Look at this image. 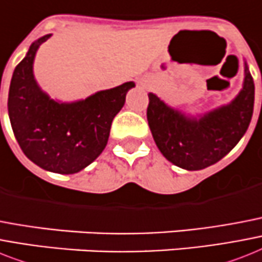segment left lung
<instances>
[{
  "mask_svg": "<svg viewBox=\"0 0 262 262\" xmlns=\"http://www.w3.org/2000/svg\"><path fill=\"white\" fill-rule=\"evenodd\" d=\"M146 118L161 155L172 164L199 171L225 157L248 130L254 106V82L244 59V83L226 105L190 114L149 93Z\"/></svg>",
  "mask_w": 262,
  "mask_h": 262,
  "instance_id": "obj_1",
  "label": "left lung"
}]
</instances>
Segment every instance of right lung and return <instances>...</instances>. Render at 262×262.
Segmentation results:
<instances>
[{
  "label": "right lung",
  "mask_w": 262,
  "mask_h": 262,
  "mask_svg": "<svg viewBox=\"0 0 262 262\" xmlns=\"http://www.w3.org/2000/svg\"><path fill=\"white\" fill-rule=\"evenodd\" d=\"M51 36L32 42L14 69L8 113L14 137L32 163L46 171L71 175L90 165L105 149L113 120L136 84L122 83L72 102L51 98L33 74L37 50Z\"/></svg>",
  "instance_id": "right-lung-1"
}]
</instances>
